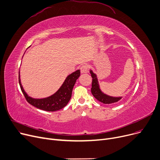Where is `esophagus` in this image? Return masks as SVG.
Instances as JSON below:
<instances>
[{
  "label": "esophagus",
  "mask_w": 160,
  "mask_h": 160,
  "mask_svg": "<svg viewBox=\"0 0 160 160\" xmlns=\"http://www.w3.org/2000/svg\"><path fill=\"white\" fill-rule=\"evenodd\" d=\"M81 73H86L88 71V67L86 65H83L80 67Z\"/></svg>",
  "instance_id": "34e87169"
}]
</instances>
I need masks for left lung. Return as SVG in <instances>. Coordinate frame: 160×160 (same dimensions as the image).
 Wrapping results in <instances>:
<instances>
[{"label": "left lung", "mask_w": 160, "mask_h": 160, "mask_svg": "<svg viewBox=\"0 0 160 160\" xmlns=\"http://www.w3.org/2000/svg\"><path fill=\"white\" fill-rule=\"evenodd\" d=\"M90 73L91 77L93 78L92 80V88H91V93L93 97L97 99L98 101L106 104H110L113 103H115L118 102L122 98V97H114L112 96H109L101 91L100 89V86L98 84V81L97 79V77L96 74H95L93 71L90 70Z\"/></svg>", "instance_id": "8db88e82"}]
</instances>
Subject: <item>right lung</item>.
Wrapping results in <instances>:
<instances>
[{"mask_svg": "<svg viewBox=\"0 0 160 160\" xmlns=\"http://www.w3.org/2000/svg\"><path fill=\"white\" fill-rule=\"evenodd\" d=\"M80 75V71L77 70L67 76L62 86L54 94L43 98H33L28 95L21 85L19 73V82L22 93L29 104L42 110L54 112L61 110L68 104L71 98L73 87Z\"/></svg>", "mask_w": 160, "mask_h": 160, "instance_id": "obj_1", "label": "right lung"}]
</instances>
